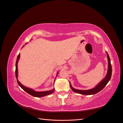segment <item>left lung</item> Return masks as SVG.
I'll use <instances>...</instances> for the list:
<instances>
[{
	"label": "left lung",
	"instance_id": "obj_1",
	"mask_svg": "<svg viewBox=\"0 0 123 123\" xmlns=\"http://www.w3.org/2000/svg\"><path fill=\"white\" fill-rule=\"evenodd\" d=\"M106 53H107L108 63V70H107V74H106L105 77L104 78L103 80L101 81L96 87H94L93 88L88 89V90H78V89H75L73 88L72 85H71L70 83H69L70 88L72 89V91L73 92H76V93L80 94L85 95H94L101 91L104 88L106 85H107V83H108V81L110 80L111 78V73H112V68H111V59L107 53L106 52Z\"/></svg>",
	"mask_w": 123,
	"mask_h": 123
}]
</instances>
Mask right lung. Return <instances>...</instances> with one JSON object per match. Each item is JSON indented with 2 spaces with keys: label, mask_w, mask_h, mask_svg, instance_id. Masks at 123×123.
<instances>
[{
  "label": "right lung",
  "mask_w": 123,
  "mask_h": 123,
  "mask_svg": "<svg viewBox=\"0 0 123 123\" xmlns=\"http://www.w3.org/2000/svg\"><path fill=\"white\" fill-rule=\"evenodd\" d=\"M23 46V47H24ZM20 58V54H19V55L17 56V60H16V71H15V75H16V77L17 78V83L21 88H22L23 90H24L26 92H27V93H28L29 94H30L32 96L34 97H43L45 96H47V95L51 94L54 92L55 89L53 88V89L50 90V91H45V92H36L34 90L32 89L31 88H27V87L23 86L22 84H21L19 81H18V68H17V64H18V62L19 59ZM58 73H57V75L58 74ZM56 75V76H57Z\"/></svg>",
  "instance_id": "obj_1"
}]
</instances>
